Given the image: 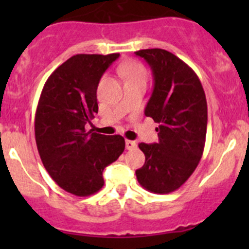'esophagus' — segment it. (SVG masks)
<instances>
[{"label": "esophagus", "instance_id": "obj_1", "mask_svg": "<svg viewBox=\"0 0 249 249\" xmlns=\"http://www.w3.org/2000/svg\"><path fill=\"white\" fill-rule=\"evenodd\" d=\"M125 145H126L127 150H132V149H135V148L137 147V143L135 142V141L126 140V142H125Z\"/></svg>", "mask_w": 249, "mask_h": 249}]
</instances>
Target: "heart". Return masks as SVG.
<instances>
[{
	"label": "heart",
	"mask_w": 249,
	"mask_h": 249,
	"mask_svg": "<svg viewBox=\"0 0 249 249\" xmlns=\"http://www.w3.org/2000/svg\"><path fill=\"white\" fill-rule=\"evenodd\" d=\"M123 76L126 77L127 79H145V70L142 65L137 64V62H130V64L124 65L120 69Z\"/></svg>",
	"instance_id": "1"
}]
</instances>
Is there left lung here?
<instances>
[{"instance_id":"1","label":"left lung","mask_w":249,"mask_h":249,"mask_svg":"<svg viewBox=\"0 0 249 249\" xmlns=\"http://www.w3.org/2000/svg\"><path fill=\"white\" fill-rule=\"evenodd\" d=\"M149 64L154 89L144 114L159 124V142L140 143L144 165L136 170L145 190L169 194L187 182L199 165L207 130V102L192 67L167 50L135 52Z\"/></svg>"}]
</instances>
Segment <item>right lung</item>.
Masks as SVG:
<instances>
[{"label":"right lung","instance_id":"obj_1","mask_svg":"<svg viewBox=\"0 0 249 249\" xmlns=\"http://www.w3.org/2000/svg\"><path fill=\"white\" fill-rule=\"evenodd\" d=\"M118 57V53L73 55L50 74L39 96L35 117L39 157L56 184L76 196L99 192L105 167L125 149L120 135L85 131L99 110L100 79Z\"/></svg>","mask_w":249,"mask_h":249}]
</instances>
